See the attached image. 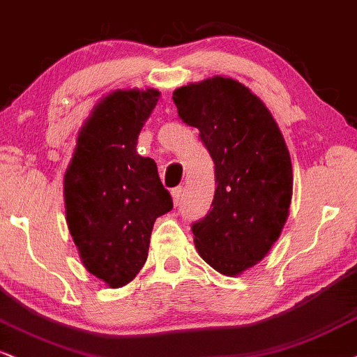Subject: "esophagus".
Returning <instances> with one entry per match:
<instances>
[{"label":"esophagus","instance_id":"esophagus-1","mask_svg":"<svg viewBox=\"0 0 357 357\" xmlns=\"http://www.w3.org/2000/svg\"><path fill=\"white\" fill-rule=\"evenodd\" d=\"M171 194H173V201H174V206H178L179 202H181V199H183V186H178V188H174L173 191H171Z\"/></svg>","mask_w":357,"mask_h":357}]
</instances>
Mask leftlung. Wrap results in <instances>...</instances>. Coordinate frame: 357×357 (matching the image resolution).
<instances>
[{
    "label": "left lung",
    "instance_id": "8db88e82",
    "mask_svg": "<svg viewBox=\"0 0 357 357\" xmlns=\"http://www.w3.org/2000/svg\"><path fill=\"white\" fill-rule=\"evenodd\" d=\"M184 123L199 130L214 161L211 211L191 225L212 268L236 277L268 254L287 222L293 173L285 139L259 97L229 77L176 89Z\"/></svg>",
    "mask_w": 357,
    "mask_h": 357
}]
</instances>
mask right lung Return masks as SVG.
<instances>
[{
    "instance_id": "add662e5",
    "label": "right lung",
    "mask_w": 357,
    "mask_h": 357,
    "mask_svg": "<svg viewBox=\"0 0 357 357\" xmlns=\"http://www.w3.org/2000/svg\"><path fill=\"white\" fill-rule=\"evenodd\" d=\"M160 92L116 90L80 130L64 176L66 215L85 268L108 287L130 283L145 265L153 224L173 209L155 160L137 153Z\"/></svg>"
}]
</instances>
